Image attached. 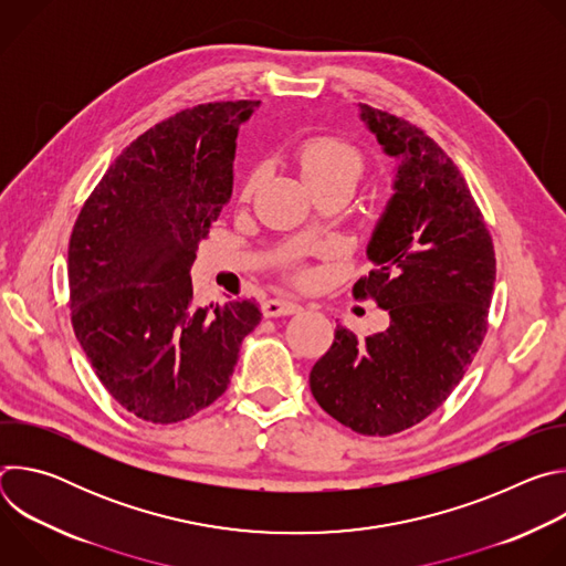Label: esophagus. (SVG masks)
<instances>
[{
	"instance_id": "1",
	"label": "esophagus",
	"mask_w": 566,
	"mask_h": 566,
	"mask_svg": "<svg viewBox=\"0 0 566 566\" xmlns=\"http://www.w3.org/2000/svg\"><path fill=\"white\" fill-rule=\"evenodd\" d=\"M300 311V304L297 302H291V300H280V297H273V300H266L262 302V313L264 317H280V315H293Z\"/></svg>"
}]
</instances>
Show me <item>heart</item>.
Segmentation results:
<instances>
[{"label":"heart","mask_w":566,"mask_h":566,"mask_svg":"<svg viewBox=\"0 0 566 566\" xmlns=\"http://www.w3.org/2000/svg\"><path fill=\"white\" fill-rule=\"evenodd\" d=\"M297 164L311 188L327 184H356L363 172L360 151L338 136H311L297 147ZM260 184V172L253 170L244 181V199H251Z\"/></svg>","instance_id":"1"}]
</instances>
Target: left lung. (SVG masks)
<instances>
[{"instance_id":"8db88e82","label":"left lung","mask_w":566,"mask_h":566,"mask_svg":"<svg viewBox=\"0 0 566 566\" xmlns=\"http://www.w3.org/2000/svg\"><path fill=\"white\" fill-rule=\"evenodd\" d=\"M385 154L398 158L394 195L354 297H371L389 327L358 338L343 325L308 376L317 406L367 437L428 419L463 378L489 329L495 247L452 158L417 125L360 105Z\"/></svg>"}]
</instances>
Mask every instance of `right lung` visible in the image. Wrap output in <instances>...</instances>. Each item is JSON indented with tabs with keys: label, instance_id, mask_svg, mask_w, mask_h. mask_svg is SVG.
Returning a JSON list of instances; mask_svg holds the SVG:
<instances>
[{
	"label": "right lung",
	"instance_id": "1",
	"mask_svg": "<svg viewBox=\"0 0 566 566\" xmlns=\"http://www.w3.org/2000/svg\"><path fill=\"white\" fill-rule=\"evenodd\" d=\"M260 101L184 109L132 140L80 210L69 239L71 325L116 402L179 423L228 389L255 300L199 306L197 247L232 192L239 125Z\"/></svg>",
	"mask_w": 566,
	"mask_h": 566
}]
</instances>
